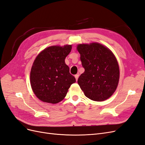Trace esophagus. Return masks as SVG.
I'll return each instance as SVG.
<instances>
[{
    "label": "esophagus",
    "instance_id": "esophagus-1",
    "mask_svg": "<svg viewBox=\"0 0 145 145\" xmlns=\"http://www.w3.org/2000/svg\"><path fill=\"white\" fill-rule=\"evenodd\" d=\"M75 78H76V80H78V74H76L75 75Z\"/></svg>",
    "mask_w": 145,
    "mask_h": 145
}]
</instances>
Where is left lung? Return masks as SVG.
Wrapping results in <instances>:
<instances>
[{"label": "left lung", "mask_w": 145, "mask_h": 145, "mask_svg": "<svg viewBox=\"0 0 145 145\" xmlns=\"http://www.w3.org/2000/svg\"><path fill=\"white\" fill-rule=\"evenodd\" d=\"M85 72L78 78V84L86 97L102 102L108 99L117 89L120 70L115 56L109 48L99 43L79 44Z\"/></svg>", "instance_id": "8db88e82"}]
</instances>
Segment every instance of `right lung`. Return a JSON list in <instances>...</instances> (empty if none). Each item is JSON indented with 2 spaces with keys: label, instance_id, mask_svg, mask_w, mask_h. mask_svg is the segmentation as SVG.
<instances>
[{
  "label": "right lung",
  "instance_id": "1",
  "mask_svg": "<svg viewBox=\"0 0 145 145\" xmlns=\"http://www.w3.org/2000/svg\"><path fill=\"white\" fill-rule=\"evenodd\" d=\"M72 45L49 46L39 54L30 72V83L36 97L43 102L57 103L67 94L76 78L69 73L65 59Z\"/></svg>",
  "mask_w": 145,
  "mask_h": 145
}]
</instances>
